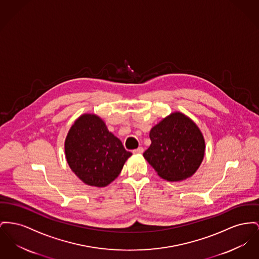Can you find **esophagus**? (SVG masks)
Instances as JSON below:
<instances>
[{
    "label": "esophagus",
    "instance_id": "esophagus-1",
    "mask_svg": "<svg viewBox=\"0 0 259 259\" xmlns=\"http://www.w3.org/2000/svg\"><path fill=\"white\" fill-rule=\"evenodd\" d=\"M143 152H144V149H143L142 147H139L138 149L133 151V153H135V154H140V153H143Z\"/></svg>",
    "mask_w": 259,
    "mask_h": 259
}]
</instances>
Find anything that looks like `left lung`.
Returning a JSON list of instances; mask_svg holds the SVG:
<instances>
[{
  "label": "left lung",
  "instance_id": "obj_1",
  "mask_svg": "<svg viewBox=\"0 0 259 259\" xmlns=\"http://www.w3.org/2000/svg\"><path fill=\"white\" fill-rule=\"evenodd\" d=\"M152 144L144 157L167 181L191 177L204 155V140L198 126L180 112H174L152 127Z\"/></svg>",
  "mask_w": 259,
  "mask_h": 259
}]
</instances>
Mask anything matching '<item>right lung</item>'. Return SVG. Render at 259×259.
I'll return each instance as SVG.
<instances>
[{"label": "right lung", "instance_id": "obj_1", "mask_svg": "<svg viewBox=\"0 0 259 259\" xmlns=\"http://www.w3.org/2000/svg\"><path fill=\"white\" fill-rule=\"evenodd\" d=\"M65 155L72 171L87 185L106 187L121 172L131 152L94 114L80 116L65 140Z\"/></svg>", "mask_w": 259, "mask_h": 259}]
</instances>
